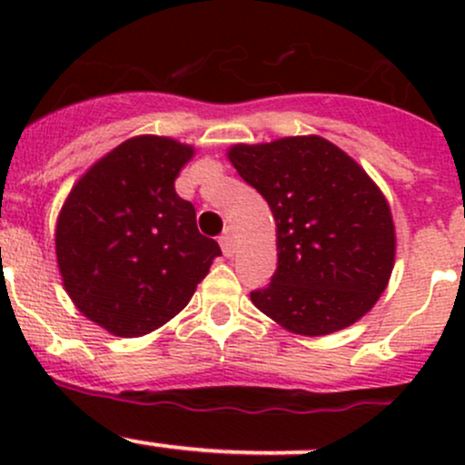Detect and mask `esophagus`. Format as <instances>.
I'll list each match as a JSON object with an SVG mask.
<instances>
[{
    "label": "esophagus",
    "mask_w": 465,
    "mask_h": 465,
    "mask_svg": "<svg viewBox=\"0 0 465 465\" xmlns=\"http://www.w3.org/2000/svg\"><path fill=\"white\" fill-rule=\"evenodd\" d=\"M221 249H223V253L227 255V258H232V255L236 253V227H233V225L225 227V232H223Z\"/></svg>",
    "instance_id": "esophagus-1"
}]
</instances>
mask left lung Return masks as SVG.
<instances>
[{
    "label": "left lung",
    "mask_w": 465,
    "mask_h": 465,
    "mask_svg": "<svg viewBox=\"0 0 465 465\" xmlns=\"http://www.w3.org/2000/svg\"><path fill=\"white\" fill-rule=\"evenodd\" d=\"M227 157L264 196L277 227V269L251 292L253 306L302 336L365 317L396 262L391 210L370 174L319 135L236 143Z\"/></svg>",
    "instance_id": "8db88e82"
}]
</instances>
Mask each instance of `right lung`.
I'll list each match as a JSON object with an SVG mask.
<instances>
[{
  "instance_id": "obj_1",
  "label": "right lung",
  "mask_w": 465,
  "mask_h": 465,
  "mask_svg": "<svg viewBox=\"0 0 465 465\" xmlns=\"http://www.w3.org/2000/svg\"><path fill=\"white\" fill-rule=\"evenodd\" d=\"M194 146L137 135L74 183L56 218V262L69 300L115 336H143L188 306L221 255L201 236L174 179Z\"/></svg>"
}]
</instances>
